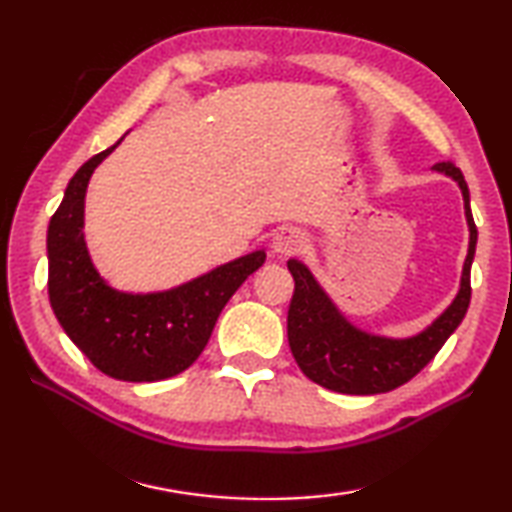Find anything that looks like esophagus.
<instances>
[{
    "label": "esophagus",
    "instance_id": "1",
    "mask_svg": "<svg viewBox=\"0 0 512 512\" xmlns=\"http://www.w3.org/2000/svg\"><path fill=\"white\" fill-rule=\"evenodd\" d=\"M305 244H307V237L300 228H280L275 232L271 248L277 255H291V253H298Z\"/></svg>",
    "mask_w": 512,
    "mask_h": 512
}]
</instances>
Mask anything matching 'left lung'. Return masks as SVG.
Wrapping results in <instances>:
<instances>
[{
  "instance_id": "8db88e82",
  "label": "left lung",
  "mask_w": 512,
  "mask_h": 512,
  "mask_svg": "<svg viewBox=\"0 0 512 512\" xmlns=\"http://www.w3.org/2000/svg\"><path fill=\"white\" fill-rule=\"evenodd\" d=\"M433 171L445 173L461 187L465 221L470 228V246L461 273V287L443 314L422 332L391 339L370 334L345 318L336 302L327 296L320 282L300 259H289L287 266L296 282L287 334L293 359L305 375L323 388L345 395H377L406 384L436 357L445 341L456 332L470 307V268L476 250V225L470 210V189L461 169L452 162L433 164Z\"/></svg>"
}]
</instances>
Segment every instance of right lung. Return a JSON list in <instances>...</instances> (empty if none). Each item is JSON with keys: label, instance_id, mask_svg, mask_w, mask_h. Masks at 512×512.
Masks as SVG:
<instances>
[{"label": "right lung", "instance_id": "add662e5", "mask_svg": "<svg viewBox=\"0 0 512 512\" xmlns=\"http://www.w3.org/2000/svg\"><path fill=\"white\" fill-rule=\"evenodd\" d=\"M121 140L74 173L51 216L49 302L65 334L103 375L140 384L176 377L192 366L223 307L266 262V253L255 250L167 291L128 293L110 287L85 244V192L94 169Z\"/></svg>", "mask_w": 512, "mask_h": 512}]
</instances>
